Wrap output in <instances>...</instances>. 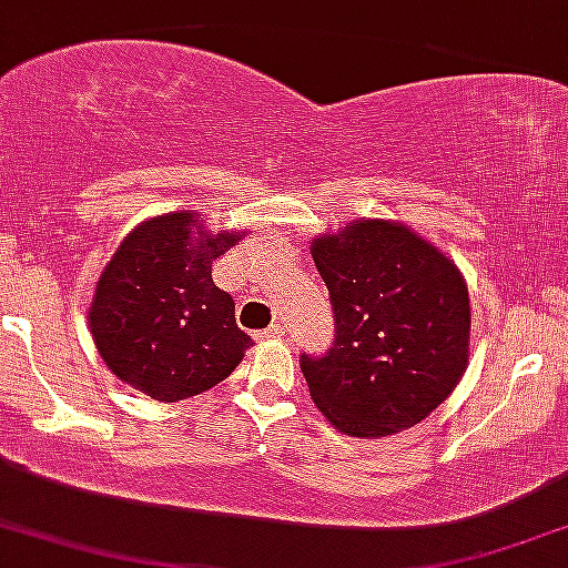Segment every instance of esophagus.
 Returning <instances> with one entry per match:
<instances>
[{"mask_svg":"<svg viewBox=\"0 0 568 568\" xmlns=\"http://www.w3.org/2000/svg\"><path fill=\"white\" fill-rule=\"evenodd\" d=\"M280 335H283V327L272 325V327H267V329H262V333H256L254 337H256V341H260V343H264V341H277Z\"/></svg>","mask_w":568,"mask_h":568,"instance_id":"1","label":"esophagus"}]
</instances>
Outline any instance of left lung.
Here are the masks:
<instances>
[{"mask_svg": "<svg viewBox=\"0 0 568 568\" xmlns=\"http://www.w3.org/2000/svg\"><path fill=\"white\" fill-rule=\"evenodd\" d=\"M312 256L335 312V346L301 358L308 396L337 433L396 435L462 383L471 306L462 270L396 220L317 235Z\"/></svg>", "mask_w": 568, "mask_h": 568, "instance_id": "8db88e82", "label": "left lung"}]
</instances>
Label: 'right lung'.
Here are the masks:
<instances>
[{"label":"right lung","mask_w":568,"mask_h":568,"mask_svg":"<svg viewBox=\"0 0 568 568\" xmlns=\"http://www.w3.org/2000/svg\"><path fill=\"white\" fill-rule=\"evenodd\" d=\"M178 210L139 222L97 280L89 329L114 377L162 404L199 396L239 367L251 335L212 262L241 241Z\"/></svg>","instance_id":"1"}]
</instances>
